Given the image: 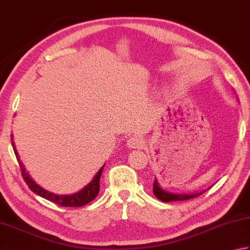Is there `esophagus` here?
<instances>
[{
  "mask_svg": "<svg viewBox=\"0 0 250 250\" xmlns=\"http://www.w3.org/2000/svg\"><path fill=\"white\" fill-rule=\"evenodd\" d=\"M126 145L131 148H142L145 145V141L142 138L138 137V135H133L126 141Z\"/></svg>",
  "mask_w": 250,
  "mask_h": 250,
  "instance_id": "obj_1",
  "label": "esophagus"
}]
</instances>
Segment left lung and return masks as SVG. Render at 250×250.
Instances as JSON below:
<instances>
[{"mask_svg": "<svg viewBox=\"0 0 250 250\" xmlns=\"http://www.w3.org/2000/svg\"><path fill=\"white\" fill-rule=\"evenodd\" d=\"M204 191L198 192V193H192V194H177V193H170L167 192L165 190H163L160 186H158L156 179L154 180L153 184V193L157 199H160L163 202H170V201H183V200H189V199L196 198L200 196Z\"/></svg>", "mask_w": 250, "mask_h": 250, "instance_id": "8db88e82", "label": "left lung"}]
</instances>
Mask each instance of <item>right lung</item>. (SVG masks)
Here are the masks:
<instances>
[{
  "label": "right lung",
  "mask_w": 250,
  "mask_h": 250,
  "mask_svg": "<svg viewBox=\"0 0 250 250\" xmlns=\"http://www.w3.org/2000/svg\"><path fill=\"white\" fill-rule=\"evenodd\" d=\"M12 141H13V139H12ZM12 146L14 147V153H15L16 158L18 161V164H20V168L21 171L22 178H24L25 183L27 184V186H28L31 191L37 193L38 196L47 199V200L51 201L53 203L59 204V206L66 207V208L83 207V206H85V204H87L90 201H93L94 199L97 197V194L99 192V188H101L99 187V181H101V176H102V171L104 169V166L101 169H99L96 176L94 177V179L90 181V183L86 186L84 189H82L81 191L76 192L74 194H70V196H59V194H54L52 192H49V191H47V190L42 189L40 186H38L33 179L30 178L29 175L25 171L24 166H22V164L20 161L18 153L15 151L14 143H12Z\"/></svg>",
  "instance_id": "right-lung-1"
}]
</instances>
